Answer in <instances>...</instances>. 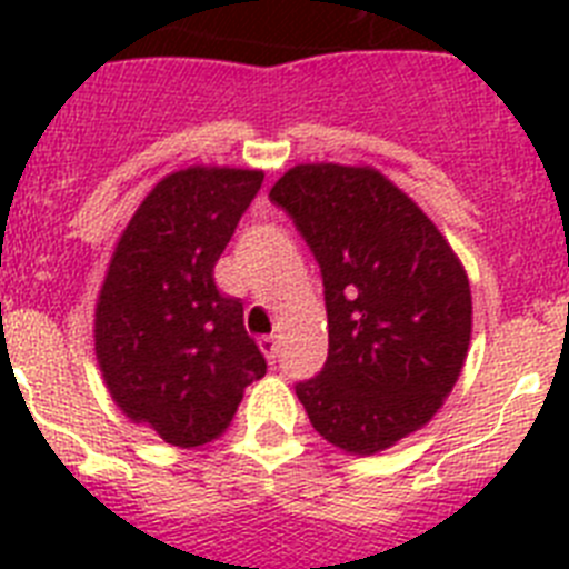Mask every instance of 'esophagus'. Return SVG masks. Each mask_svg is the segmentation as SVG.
Masks as SVG:
<instances>
[{
    "label": "esophagus",
    "mask_w": 569,
    "mask_h": 569,
    "mask_svg": "<svg viewBox=\"0 0 569 569\" xmlns=\"http://www.w3.org/2000/svg\"><path fill=\"white\" fill-rule=\"evenodd\" d=\"M259 347L264 350V356H268L270 365H276V356H279V341H276V336H261Z\"/></svg>",
    "instance_id": "esophagus-1"
}]
</instances>
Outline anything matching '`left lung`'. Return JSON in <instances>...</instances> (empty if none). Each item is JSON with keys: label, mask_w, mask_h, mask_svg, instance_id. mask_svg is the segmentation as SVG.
Returning <instances> with one entry per match:
<instances>
[{"label": "left lung", "mask_w": 569, "mask_h": 569, "mask_svg": "<svg viewBox=\"0 0 569 569\" xmlns=\"http://www.w3.org/2000/svg\"><path fill=\"white\" fill-rule=\"evenodd\" d=\"M313 250L330 347L296 396L316 433L370 456L433 419L470 345L459 259L396 184L370 168L299 164L270 190Z\"/></svg>", "instance_id": "1"}]
</instances>
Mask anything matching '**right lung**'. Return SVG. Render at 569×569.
Returning <instances> with one entry per match:
<instances>
[{
	"label": "right lung",
	"mask_w": 569,
	"mask_h": 569,
	"mask_svg": "<svg viewBox=\"0 0 569 569\" xmlns=\"http://www.w3.org/2000/svg\"><path fill=\"white\" fill-rule=\"evenodd\" d=\"M264 176L188 168L139 204L97 305V359L113 401L176 447H199L233 421L268 361L241 321V299L213 268Z\"/></svg>",
	"instance_id": "add662e5"
}]
</instances>
